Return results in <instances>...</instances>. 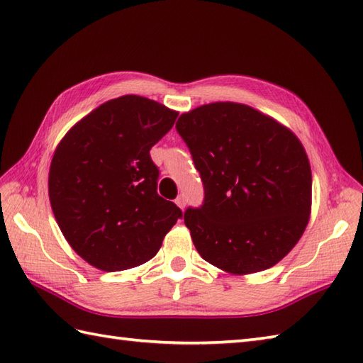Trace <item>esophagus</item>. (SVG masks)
<instances>
[{
	"label": "esophagus",
	"instance_id": "obj_1",
	"mask_svg": "<svg viewBox=\"0 0 363 363\" xmlns=\"http://www.w3.org/2000/svg\"><path fill=\"white\" fill-rule=\"evenodd\" d=\"M174 203H176L177 207H179V209L184 211V207H186V198H184V196H177Z\"/></svg>",
	"mask_w": 363,
	"mask_h": 363
}]
</instances>
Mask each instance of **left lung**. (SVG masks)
Returning <instances> with one entry per match:
<instances>
[{
    "label": "left lung",
    "instance_id": "1",
    "mask_svg": "<svg viewBox=\"0 0 363 363\" xmlns=\"http://www.w3.org/2000/svg\"><path fill=\"white\" fill-rule=\"evenodd\" d=\"M177 133L204 184L184 223L199 256L235 276L276 265L304 234L312 172L299 138L251 106L218 101L182 113Z\"/></svg>",
    "mask_w": 363,
    "mask_h": 363
}]
</instances>
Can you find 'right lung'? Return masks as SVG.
I'll return each instance as SVG.
<instances>
[{"label":"right lung","mask_w":363,"mask_h":363,"mask_svg":"<svg viewBox=\"0 0 363 363\" xmlns=\"http://www.w3.org/2000/svg\"><path fill=\"white\" fill-rule=\"evenodd\" d=\"M177 113L125 95L87 113L56 146L51 209L68 245L91 267L120 272L145 264L182 215L157 195L159 169L150 157Z\"/></svg>","instance_id":"1"}]
</instances>
